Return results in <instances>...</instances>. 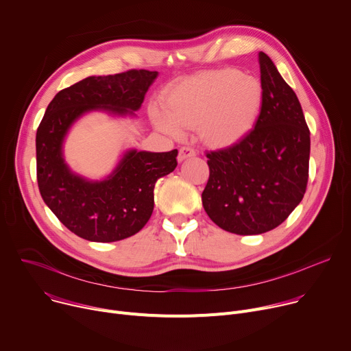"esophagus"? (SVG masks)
<instances>
[{
  "label": "esophagus",
  "instance_id": "obj_1",
  "mask_svg": "<svg viewBox=\"0 0 351 351\" xmlns=\"http://www.w3.org/2000/svg\"><path fill=\"white\" fill-rule=\"evenodd\" d=\"M195 155H196V151H195L192 147L184 145V147H180V149H179L178 160L182 162V160H184L186 158H191V156H195Z\"/></svg>",
  "mask_w": 351,
  "mask_h": 351
}]
</instances>
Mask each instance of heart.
<instances>
[{
  "label": "heart",
  "instance_id": "obj_1",
  "mask_svg": "<svg viewBox=\"0 0 351 351\" xmlns=\"http://www.w3.org/2000/svg\"><path fill=\"white\" fill-rule=\"evenodd\" d=\"M263 103V87L237 69H221L178 84L167 99L168 114H158L156 125L179 136L182 128H200L208 144L228 147L254 127Z\"/></svg>",
  "mask_w": 351,
  "mask_h": 351
}]
</instances>
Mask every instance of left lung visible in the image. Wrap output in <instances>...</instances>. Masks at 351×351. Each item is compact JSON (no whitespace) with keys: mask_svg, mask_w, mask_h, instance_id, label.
I'll return each mask as SVG.
<instances>
[{"mask_svg":"<svg viewBox=\"0 0 351 351\" xmlns=\"http://www.w3.org/2000/svg\"><path fill=\"white\" fill-rule=\"evenodd\" d=\"M263 103L255 127L234 145L207 151L202 193L207 216L240 236L282 224L306 192L311 131L295 91L274 62L258 53Z\"/></svg>","mask_w":351,"mask_h":351,"instance_id":"8db88e82","label":"left lung"}]
</instances>
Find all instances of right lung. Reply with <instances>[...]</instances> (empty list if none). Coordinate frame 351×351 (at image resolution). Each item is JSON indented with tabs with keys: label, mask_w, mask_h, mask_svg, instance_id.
I'll return each instance as SVG.
<instances>
[{
	"label": "right lung",
	"mask_w": 351,
	"mask_h": 351,
	"mask_svg": "<svg viewBox=\"0 0 351 351\" xmlns=\"http://www.w3.org/2000/svg\"><path fill=\"white\" fill-rule=\"evenodd\" d=\"M156 76L158 72L145 69L91 76L60 90L45 111L36 131L39 192L60 223L84 240L112 243L136 234L152 215L156 180L178 165V149L130 151L108 179L87 182L63 162V138L86 111L138 110Z\"/></svg>",
	"instance_id": "add662e5"
}]
</instances>
